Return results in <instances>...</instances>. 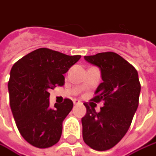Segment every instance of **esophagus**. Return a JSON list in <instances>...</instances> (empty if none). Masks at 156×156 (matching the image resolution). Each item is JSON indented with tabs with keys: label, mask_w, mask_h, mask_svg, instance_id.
Returning <instances> with one entry per match:
<instances>
[{
	"label": "esophagus",
	"mask_w": 156,
	"mask_h": 156,
	"mask_svg": "<svg viewBox=\"0 0 156 156\" xmlns=\"http://www.w3.org/2000/svg\"><path fill=\"white\" fill-rule=\"evenodd\" d=\"M73 103H74V105H77V104L80 103V101L78 100H77V99H75V100H73Z\"/></svg>",
	"instance_id": "obj_1"
}]
</instances>
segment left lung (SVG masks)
Wrapping results in <instances>:
<instances>
[{
	"label": "left lung",
	"instance_id": "left-lung-1",
	"mask_svg": "<svg viewBox=\"0 0 156 156\" xmlns=\"http://www.w3.org/2000/svg\"><path fill=\"white\" fill-rule=\"evenodd\" d=\"M87 62L101 70L102 83L95 91L94 102L104 101L100 112L94 107L87 108L81 119L83 140L97 151L112 148L130 128L138 106L140 84L138 71L127 61L114 52L84 56Z\"/></svg>",
	"mask_w": 156,
	"mask_h": 156
}]
</instances>
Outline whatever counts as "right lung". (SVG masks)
<instances>
[{
    "label": "right lung",
    "mask_w": 156,
    "mask_h": 156,
    "mask_svg": "<svg viewBox=\"0 0 156 156\" xmlns=\"http://www.w3.org/2000/svg\"><path fill=\"white\" fill-rule=\"evenodd\" d=\"M81 55H67L39 48L18 60L10 70L8 84L9 104L16 124L23 139L39 148L59 141L62 121L73 108L65 99L49 107V89L64 85V76Z\"/></svg>",
    "instance_id": "1"
}]
</instances>
